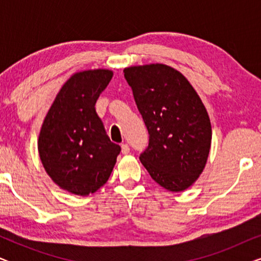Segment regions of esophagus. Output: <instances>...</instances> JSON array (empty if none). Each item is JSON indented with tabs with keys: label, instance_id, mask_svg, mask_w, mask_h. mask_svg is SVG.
<instances>
[{
	"label": "esophagus",
	"instance_id": "obj_1",
	"mask_svg": "<svg viewBox=\"0 0 261 261\" xmlns=\"http://www.w3.org/2000/svg\"><path fill=\"white\" fill-rule=\"evenodd\" d=\"M129 151H130L129 146H128L127 144H122V146H121V153H122V154H128Z\"/></svg>",
	"mask_w": 261,
	"mask_h": 261
}]
</instances>
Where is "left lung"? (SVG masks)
Wrapping results in <instances>:
<instances>
[{
    "mask_svg": "<svg viewBox=\"0 0 261 261\" xmlns=\"http://www.w3.org/2000/svg\"><path fill=\"white\" fill-rule=\"evenodd\" d=\"M124 78L148 130L140 162L163 188L185 190L208 159L212 126L205 107L187 78L164 64L127 67Z\"/></svg>",
    "mask_w": 261,
    "mask_h": 261,
    "instance_id": "8db88e82",
    "label": "left lung"
}]
</instances>
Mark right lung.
<instances>
[{"label": "right lung", "mask_w": 261, "mask_h": 261, "mask_svg": "<svg viewBox=\"0 0 261 261\" xmlns=\"http://www.w3.org/2000/svg\"><path fill=\"white\" fill-rule=\"evenodd\" d=\"M109 70L74 73L57 95L39 135L46 172L64 190L88 196L107 183L121 147L110 141L95 109Z\"/></svg>", "instance_id": "obj_1"}]
</instances>
